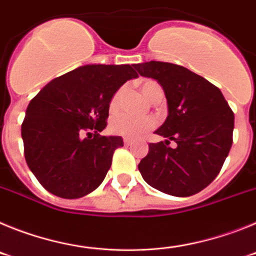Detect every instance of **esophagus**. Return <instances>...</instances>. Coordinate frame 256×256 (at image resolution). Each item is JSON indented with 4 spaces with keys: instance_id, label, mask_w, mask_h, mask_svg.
Returning a JSON list of instances; mask_svg holds the SVG:
<instances>
[{
    "instance_id": "1",
    "label": "esophagus",
    "mask_w": 256,
    "mask_h": 256,
    "mask_svg": "<svg viewBox=\"0 0 256 256\" xmlns=\"http://www.w3.org/2000/svg\"><path fill=\"white\" fill-rule=\"evenodd\" d=\"M133 142H132V140H128V138H124V144H126V146H130V144H132Z\"/></svg>"
}]
</instances>
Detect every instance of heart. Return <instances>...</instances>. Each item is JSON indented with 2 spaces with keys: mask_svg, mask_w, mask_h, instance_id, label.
<instances>
[{
  "mask_svg": "<svg viewBox=\"0 0 256 256\" xmlns=\"http://www.w3.org/2000/svg\"><path fill=\"white\" fill-rule=\"evenodd\" d=\"M141 90L144 96L148 101L152 98L156 92L162 91L159 83L155 82V80H146L142 84ZM122 94H123V87L119 88L112 94L110 104H108L110 112H116L118 108H119V104H120ZM154 128H155V120L150 119V118H134L128 114H119L110 120V130L114 134L122 136V137H126V138H141L144 134H148L150 130H152Z\"/></svg>",
  "mask_w": 256,
  "mask_h": 256,
  "instance_id": "1",
  "label": "heart"
}]
</instances>
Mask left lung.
<instances>
[{
  "mask_svg": "<svg viewBox=\"0 0 256 256\" xmlns=\"http://www.w3.org/2000/svg\"><path fill=\"white\" fill-rule=\"evenodd\" d=\"M140 76L156 79L168 101V118L138 164L142 177L168 195H195L216 180L232 146L234 115L220 90L187 68L148 61L136 64ZM170 140L176 146L170 148Z\"/></svg>",
  "mask_w": 256,
  "mask_h": 256,
  "instance_id": "obj_1",
  "label": "left lung"
}]
</instances>
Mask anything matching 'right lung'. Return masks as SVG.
Segmentation results:
<instances>
[{"label": "right lung", "instance_id": "right-lung-1", "mask_svg": "<svg viewBox=\"0 0 256 256\" xmlns=\"http://www.w3.org/2000/svg\"><path fill=\"white\" fill-rule=\"evenodd\" d=\"M137 76L130 65H84L51 80L29 102L22 124L24 155L47 191L79 198L102 183L114 151L123 146L119 136L100 134L108 104Z\"/></svg>", "mask_w": 256, "mask_h": 256}]
</instances>
